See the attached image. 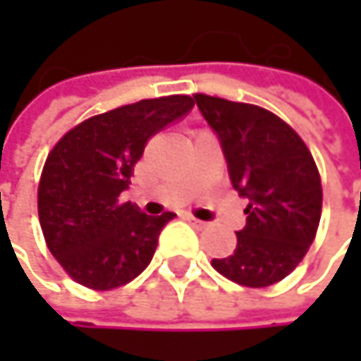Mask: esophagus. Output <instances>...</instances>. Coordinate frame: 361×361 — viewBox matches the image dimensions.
Returning a JSON list of instances; mask_svg holds the SVG:
<instances>
[{
    "mask_svg": "<svg viewBox=\"0 0 361 361\" xmlns=\"http://www.w3.org/2000/svg\"><path fill=\"white\" fill-rule=\"evenodd\" d=\"M185 221H188L192 228H196V230H202V228H207V226H209L207 221H200V219H196V217H192V215H188V217H185Z\"/></svg>",
    "mask_w": 361,
    "mask_h": 361,
    "instance_id": "esophagus-1",
    "label": "esophagus"
}]
</instances>
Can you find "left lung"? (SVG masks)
I'll return each mask as SVG.
<instances>
[{"instance_id":"8db88e82","label":"left lung","mask_w":361,"mask_h":361,"mask_svg":"<svg viewBox=\"0 0 361 361\" xmlns=\"http://www.w3.org/2000/svg\"><path fill=\"white\" fill-rule=\"evenodd\" d=\"M194 102L219 140L234 190L249 200L236 251L213 259L232 282L263 288L286 278L316 238L322 183L312 152L269 110L196 94Z\"/></svg>"}]
</instances>
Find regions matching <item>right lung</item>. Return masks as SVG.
<instances>
[{
  "instance_id": "1",
  "label": "right lung",
  "mask_w": 361,
  "mask_h": 361,
  "mask_svg": "<svg viewBox=\"0 0 361 361\" xmlns=\"http://www.w3.org/2000/svg\"><path fill=\"white\" fill-rule=\"evenodd\" d=\"M194 106L190 96L140 100L96 114L49 152L37 194L47 249L79 284L110 290L140 276L176 213L146 215L118 196L146 142Z\"/></svg>"
}]
</instances>
